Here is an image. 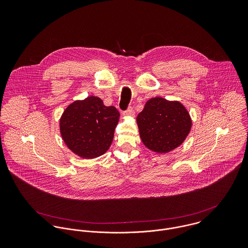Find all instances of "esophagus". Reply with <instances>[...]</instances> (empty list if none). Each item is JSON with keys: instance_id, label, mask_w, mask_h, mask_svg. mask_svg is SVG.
Wrapping results in <instances>:
<instances>
[{"instance_id": "1", "label": "esophagus", "mask_w": 248, "mask_h": 248, "mask_svg": "<svg viewBox=\"0 0 248 248\" xmlns=\"http://www.w3.org/2000/svg\"><path fill=\"white\" fill-rule=\"evenodd\" d=\"M134 113H135V112H134V109H133L132 107H129L127 110L123 111V115H124V116H133Z\"/></svg>"}]
</instances>
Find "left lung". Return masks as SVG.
I'll use <instances>...</instances> for the list:
<instances>
[{
  "label": "left lung",
  "instance_id": "1",
  "mask_svg": "<svg viewBox=\"0 0 248 248\" xmlns=\"http://www.w3.org/2000/svg\"><path fill=\"white\" fill-rule=\"evenodd\" d=\"M137 123L145 147L158 154L179 147L192 128L191 116L183 104L158 96L146 102Z\"/></svg>",
  "mask_w": 248,
  "mask_h": 248
}]
</instances>
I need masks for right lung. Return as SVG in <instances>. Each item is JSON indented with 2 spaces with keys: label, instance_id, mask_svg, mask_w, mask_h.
<instances>
[{
  "label": "right lung",
  "instance_id": "obj_1",
  "mask_svg": "<svg viewBox=\"0 0 248 248\" xmlns=\"http://www.w3.org/2000/svg\"><path fill=\"white\" fill-rule=\"evenodd\" d=\"M120 113L102 99L91 95L75 100L61 115L59 128L62 140L73 154L92 159L104 155L113 140Z\"/></svg>",
  "mask_w": 248,
  "mask_h": 248
}]
</instances>
